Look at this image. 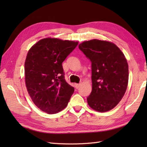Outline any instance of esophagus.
I'll list each match as a JSON object with an SVG mask.
<instances>
[{
    "instance_id": "34e87169",
    "label": "esophagus",
    "mask_w": 147,
    "mask_h": 147,
    "mask_svg": "<svg viewBox=\"0 0 147 147\" xmlns=\"http://www.w3.org/2000/svg\"><path fill=\"white\" fill-rule=\"evenodd\" d=\"M75 85V88H76V89H78V88H79V87L80 86V85H81V84H75V85Z\"/></svg>"
}]
</instances>
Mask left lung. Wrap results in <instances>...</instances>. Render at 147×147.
Wrapping results in <instances>:
<instances>
[{
  "mask_svg": "<svg viewBox=\"0 0 147 147\" xmlns=\"http://www.w3.org/2000/svg\"><path fill=\"white\" fill-rule=\"evenodd\" d=\"M92 62V91L87 97L90 107L104 112L121 101L128 83V64L114 43L93 39L79 45Z\"/></svg>",
  "mask_w": 147,
  "mask_h": 147,
  "instance_id": "left-lung-1",
  "label": "left lung"
}]
</instances>
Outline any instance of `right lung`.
I'll return each instance as SVG.
<instances>
[{
  "instance_id": "right-lung-1",
  "label": "right lung",
  "mask_w": 147,
  "mask_h": 147,
  "mask_svg": "<svg viewBox=\"0 0 147 147\" xmlns=\"http://www.w3.org/2000/svg\"><path fill=\"white\" fill-rule=\"evenodd\" d=\"M78 44L47 38L28 52L24 63L26 86L33 103L42 111L55 114L67 105L74 88L65 82L62 63Z\"/></svg>"
}]
</instances>
